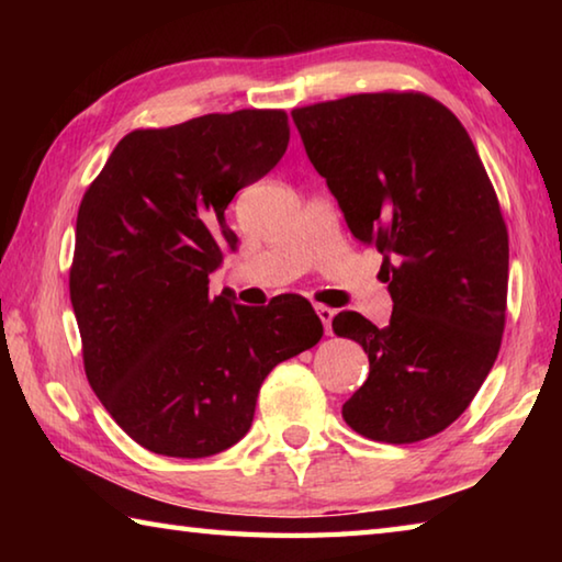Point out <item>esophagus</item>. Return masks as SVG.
Wrapping results in <instances>:
<instances>
[{
  "instance_id": "obj_1",
  "label": "esophagus",
  "mask_w": 562,
  "mask_h": 562,
  "mask_svg": "<svg viewBox=\"0 0 562 562\" xmlns=\"http://www.w3.org/2000/svg\"><path fill=\"white\" fill-rule=\"evenodd\" d=\"M317 317L322 319V325H325L327 335H331V319H335V310L327 307V304H317Z\"/></svg>"
}]
</instances>
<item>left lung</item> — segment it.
Wrapping results in <instances>:
<instances>
[{"label":"left lung","instance_id":"8db88e82","mask_svg":"<svg viewBox=\"0 0 562 562\" xmlns=\"http://www.w3.org/2000/svg\"><path fill=\"white\" fill-rule=\"evenodd\" d=\"M292 121L351 235L384 255L394 302L386 327L349 310L331 319L369 357L341 416L372 441L429 439L469 408L501 349L508 231L496 190L461 121L426 93H355Z\"/></svg>","mask_w":562,"mask_h":562}]
</instances>
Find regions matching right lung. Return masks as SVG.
I'll list each match as a JSON object with an SVG mask.
<instances>
[{
  "label": "right lung",
  "instance_id": "obj_1",
  "mask_svg": "<svg viewBox=\"0 0 562 562\" xmlns=\"http://www.w3.org/2000/svg\"><path fill=\"white\" fill-rule=\"evenodd\" d=\"M288 113H207L119 140L83 193L69 270L83 369L123 431L173 459H205L250 431L258 392L280 361L322 339L312 304L268 307L207 294L235 193L278 166Z\"/></svg>",
  "mask_w": 562,
  "mask_h": 562
}]
</instances>
